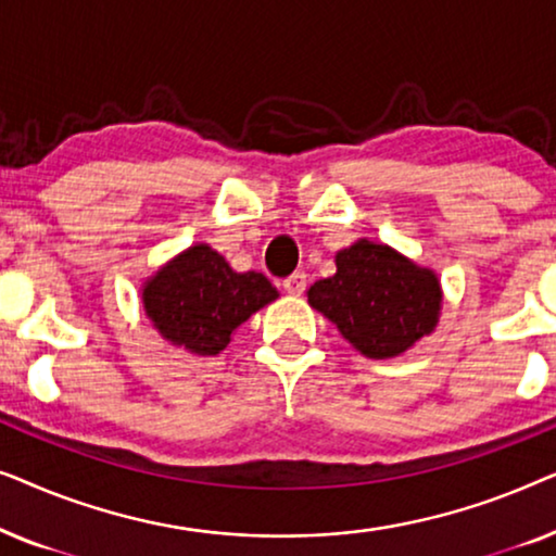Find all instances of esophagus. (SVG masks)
Wrapping results in <instances>:
<instances>
[{
    "label": "esophagus",
    "mask_w": 556,
    "mask_h": 556,
    "mask_svg": "<svg viewBox=\"0 0 556 556\" xmlns=\"http://www.w3.org/2000/svg\"><path fill=\"white\" fill-rule=\"evenodd\" d=\"M283 288H286V293H291V295H301L303 291H306V273H293V276H288L286 280H283Z\"/></svg>",
    "instance_id": "obj_1"
}]
</instances>
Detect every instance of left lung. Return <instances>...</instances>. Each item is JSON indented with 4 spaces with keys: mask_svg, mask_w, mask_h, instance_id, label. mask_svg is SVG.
Returning a JSON list of instances; mask_svg holds the SVG:
<instances>
[{
    "mask_svg": "<svg viewBox=\"0 0 556 556\" xmlns=\"http://www.w3.org/2000/svg\"><path fill=\"white\" fill-rule=\"evenodd\" d=\"M306 295L369 359H392L435 331L443 303L435 273L367 238L339 250L337 273Z\"/></svg>",
    "mask_w": 556,
    "mask_h": 556,
    "instance_id": "8db88e82",
    "label": "left lung"
}]
</instances>
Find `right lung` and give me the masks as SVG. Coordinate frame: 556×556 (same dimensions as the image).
<instances>
[{
	"instance_id": "obj_1",
	"label": "right lung",
	"mask_w": 556,
	"mask_h": 556,
	"mask_svg": "<svg viewBox=\"0 0 556 556\" xmlns=\"http://www.w3.org/2000/svg\"><path fill=\"white\" fill-rule=\"evenodd\" d=\"M276 299L278 291L263 273H235L204 242L172 257L141 288L154 329L174 346L200 356L223 352L232 331Z\"/></svg>"
}]
</instances>
